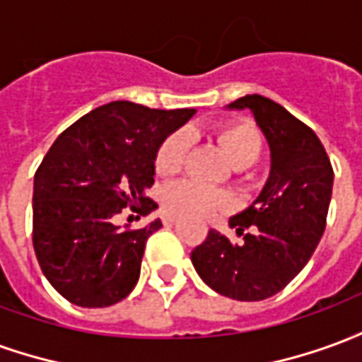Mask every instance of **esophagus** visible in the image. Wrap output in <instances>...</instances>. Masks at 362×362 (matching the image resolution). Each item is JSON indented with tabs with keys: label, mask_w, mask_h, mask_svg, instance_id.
<instances>
[{
	"label": "esophagus",
	"mask_w": 362,
	"mask_h": 362,
	"mask_svg": "<svg viewBox=\"0 0 362 362\" xmlns=\"http://www.w3.org/2000/svg\"><path fill=\"white\" fill-rule=\"evenodd\" d=\"M176 221H178V217L173 215V213H165V215H163V223H165V225H174Z\"/></svg>",
	"instance_id": "1"
}]
</instances>
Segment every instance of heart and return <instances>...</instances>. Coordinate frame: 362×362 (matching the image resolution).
Wrapping results in <instances>:
<instances>
[{
    "mask_svg": "<svg viewBox=\"0 0 362 362\" xmlns=\"http://www.w3.org/2000/svg\"><path fill=\"white\" fill-rule=\"evenodd\" d=\"M215 139L225 151L228 160L236 168L254 165L264 151V137L256 124L248 119H230L215 129ZM189 151V135L184 129L174 132L158 145L155 155V170L160 176H173L182 170ZM163 204L166 211L186 217H209L213 213L223 211L230 205L227 194L219 189L202 186L196 182L182 180L170 184L163 192Z\"/></svg>",
    "mask_w": 362,
    "mask_h": 362,
    "instance_id": "b5f03b06",
    "label": "heart"
}]
</instances>
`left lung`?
I'll use <instances>...</instances> for the list:
<instances>
[{
	"instance_id": "8db88e82",
	"label": "left lung",
	"mask_w": 362,
	"mask_h": 362,
	"mask_svg": "<svg viewBox=\"0 0 362 362\" xmlns=\"http://www.w3.org/2000/svg\"><path fill=\"white\" fill-rule=\"evenodd\" d=\"M228 108H250L272 149V173L258 199L228 221L244 243L209 230L192 252V264L219 295L264 300L287 287L316 250L334 168L318 135L272 98L246 95Z\"/></svg>"
}]
</instances>
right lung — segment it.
<instances>
[{
    "label": "right lung",
    "mask_w": 362,
    "mask_h": 362,
    "mask_svg": "<svg viewBox=\"0 0 362 362\" xmlns=\"http://www.w3.org/2000/svg\"><path fill=\"white\" fill-rule=\"evenodd\" d=\"M194 108L155 110L116 100L64 129L35 174L33 246L50 285L69 303L104 308L134 291L145 244L163 227H118L129 211L149 215L155 155Z\"/></svg>",
    "instance_id": "obj_1"
}]
</instances>
